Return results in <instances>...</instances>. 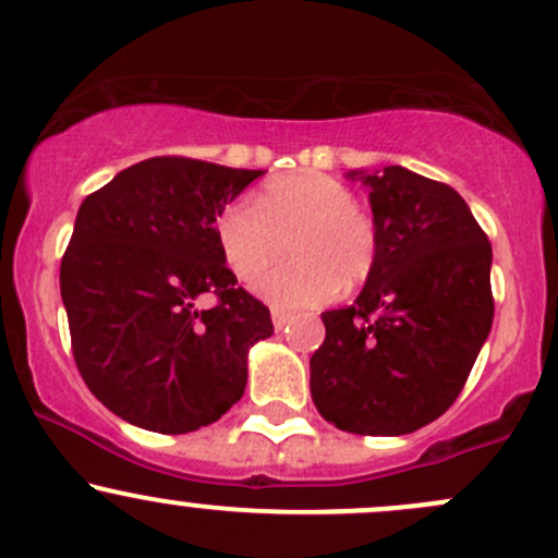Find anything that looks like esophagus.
I'll list each match as a JSON object with an SVG mask.
<instances>
[{"label":"esophagus","instance_id":"obj_1","mask_svg":"<svg viewBox=\"0 0 558 558\" xmlns=\"http://www.w3.org/2000/svg\"><path fill=\"white\" fill-rule=\"evenodd\" d=\"M271 319H274V327H277V329H284L287 325H290L292 314H290V311H281V308H271Z\"/></svg>","mask_w":558,"mask_h":558}]
</instances>
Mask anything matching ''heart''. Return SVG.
<instances>
[{
  "label": "heart",
  "instance_id": "b5f03b06",
  "mask_svg": "<svg viewBox=\"0 0 558 558\" xmlns=\"http://www.w3.org/2000/svg\"><path fill=\"white\" fill-rule=\"evenodd\" d=\"M288 239L290 264L263 275L255 292L279 308H316L340 287L362 284L375 271L380 236L351 185L325 172L271 178L253 199H233L215 218V242L233 277L262 274Z\"/></svg>",
  "mask_w": 558,
  "mask_h": 558
}]
</instances>
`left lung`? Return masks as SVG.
<instances>
[{"mask_svg": "<svg viewBox=\"0 0 558 558\" xmlns=\"http://www.w3.org/2000/svg\"><path fill=\"white\" fill-rule=\"evenodd\" d=\"M362 175L380 236L353 305L325 311L311 397L335 428L401 436L445 415L493 327V247L463 196L391 165Z\"/></svg>", "mask_w": 558, "mask_h": 558, "instance_id": "8db88e82", "label": "left lung"}]
</instances>
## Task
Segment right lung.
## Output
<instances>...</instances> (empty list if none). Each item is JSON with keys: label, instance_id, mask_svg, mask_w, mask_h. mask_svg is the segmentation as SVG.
Instances as JSON below:
<instances>
[{"label": "right lung", "instance_id": "right-lung-1", "mask_svg": "<svg viewBox=\"0 0 558 558\" xmlns=\"http://www.w3.org/2000/svg\"><path fill=\"white\" fill-rule=\"evenodd\" d=\"M263 170L154 157L76 213L61 260L71 351L95 399L137 428L189 434L242 399L271 314L236 287L215 218ZM209 291L216 305L199 312Z\"/></svg>", "mask_w": 558, "mask_h": 558}]
</instances>
